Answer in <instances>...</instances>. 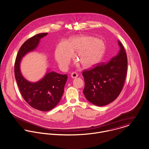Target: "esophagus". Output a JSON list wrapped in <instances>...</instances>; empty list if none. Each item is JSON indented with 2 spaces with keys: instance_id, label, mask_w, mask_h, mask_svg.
Wrapping results in <instances>:
<instances>
[{
  "instance_id": "obj_1",
  "label": "esophagus",
  "mask_w": 149,
  "mask_h": 149,
  "mask_svg": "<svg viewBox=\"0 0 149 149\" xmlns=\"http://www.w3.org/2000/svg\"><path fill=\"white\" fill-rule=\"evenodd\" d=\"M71 77H72V78H73V79L77 77H78V74H77V73L76 72H72V74H71Z\"/></svg>"
}]
</instances>
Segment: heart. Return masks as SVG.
Here are the masks:
<instances>
[{"label":"heart","instance_id":"b5f03b06","mask_svg":"<svg viewBox=\"0 0 149 149\" xmlns=\"http://www.w3.org/2000/svg\"><path fill=\"white\" fill-rule=\"evenodd\" d=\"M77 51L76 59L82 67H89L101 60L105 52V45L102 41L90 36L74 37L68 42H61L54 54L59 66L66 68L72 54Z\"/></svg>","mask_w":149,"mask_h":149}]
</instances>
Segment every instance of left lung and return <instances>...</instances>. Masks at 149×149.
Masks as SVG:
<instances>
[{"label": "left lung", "instance_id": "obj_1", "mask_svg": "<svg viewBox=\"0 0 149 149\" xmlns=\"http://www.w3.org/2000/svg\"><path fill=\"white\" fill-rule=\"evenodd\" d=\"M120 51L109 62L82 72L85 98L95 105H107L114 101L122 91L126 76L127 59L125 49L118 40Z\"/></svg>", "mask_w": 149, "mask_h": 149}]
</instances>
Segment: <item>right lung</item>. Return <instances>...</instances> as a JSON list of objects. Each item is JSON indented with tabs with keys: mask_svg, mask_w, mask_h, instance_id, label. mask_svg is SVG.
Instances as JSON below:
<instances>
[{
	"mask_svg": "<svg viewBox=\"0 0 149 149\" xmlns=\"http://www.w3.org/2000/svg\"><path fill=\"white\" fill-rule=\"evenodd\" d=\"M47 34H37L23 43L16 56L14 68L15 79L23 98L31 107L42 111L54 108L60 102L68 76L51 72H47L40 81L31 82L23 77L20 63L22 58L28 52L36 49L40 39Z\"/></svg>",
	"mask_w": 149,
	"mask_h": 149,
	"instance_id": "right-lung-1",
	"label": "right lung"
}]
</instances>
